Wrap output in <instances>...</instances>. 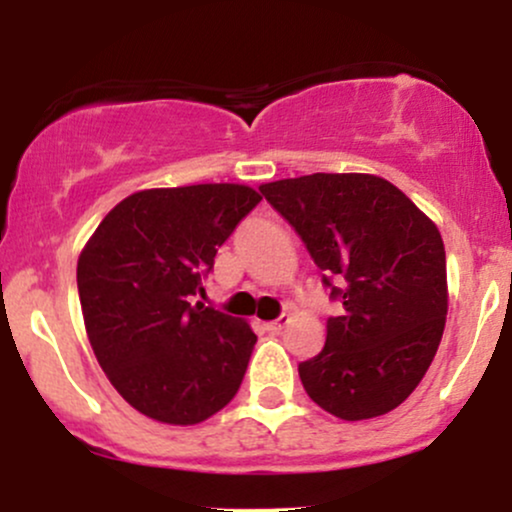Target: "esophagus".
<instances>
[{"label":"esophagus","instance_id":"1","mask_svg":"<svg viewBox=\"0 0 512 512\" xmlns=\"http://www.w3.org/2000/svg\"><path fill=\"white\" fill-rule=\"evenodd\" d=\"M286 325H289V315H281V317H276V320H272V322H264V330H267L269 334H279Z\"/></svg>","mask_w":512,"mask_h":512}]
</instances>
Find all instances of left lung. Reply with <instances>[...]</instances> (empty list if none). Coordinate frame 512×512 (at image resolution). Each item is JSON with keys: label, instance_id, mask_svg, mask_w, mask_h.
<instances>
[{"label": "left lung", "instance_id": "obj_1", "mask_svg": "<svg viewBox=\"0 0 512 512\" xmlns=\"http://www.w3.org/2000/svg\"><path fill=\"white\" fill-rule=\"evenodd\" d=\"M342 301L322 351L298 366L317 407L344 421L397 409L436 356L448 315L438 226L370 173H313L260 185Z\"/></svg>", "mask_w": 512, "mask_h": 512}]
</instances>
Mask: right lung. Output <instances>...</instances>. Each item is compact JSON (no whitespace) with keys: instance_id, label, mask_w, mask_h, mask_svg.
Here are the masks:
<instances>
[{"instance_id":"right-lung-1","label":"right lung","mask_w":512,"mask_h":512,"mask_svg":"<svg viewBox=\"0 0 512 512\" xmlns=\"http://www.w3.org/2000/svg\"><path fill=\"white\" fill-rule=\"evenodd\" d=\"M260 199L238 182L151 187L115 204L86 240L76 286L88 342L139 414L195 426L236 397L255 332L190 301Z\"/></svg>"}]
</instances>
